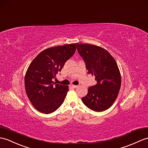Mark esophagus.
<instances>
[{
  "instance_id": "34e87169",
  "label": "esophagus",
  "mask_w": 148,
  "mask_h": 148,
  "mask_svg": "<svg viewBox=\"0 0 148 148\" xmlns=\"http://www.w3.org/2000/svg\"><path fill=\"white\" fill-rule=\"evenodd\" d=\"M71 88H77V85H71Z\"/></svg>"
}]
</instances>
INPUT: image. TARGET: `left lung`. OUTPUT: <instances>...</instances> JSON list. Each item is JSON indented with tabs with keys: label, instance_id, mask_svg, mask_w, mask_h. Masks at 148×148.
Segmentation results:
<instances>
[{
	"label": "left lung",
	"instance_id": "1",
	"mask_svg": "<svg viewBox=\"0 0 148 148\" xmlns=\"http://www.w3.org/2000/svg\"><path fill=\"white\" fill-rule=\"evenodd\" d=\"M76 45L88 74L95 75L97 82L89 87L82 101L92 110L105 111L112 105L121 88V76L117 64L108 51L101 47L87 43Z\"/></svg>",
	"mask_w": 148,
	"mask_h": 148
}]
</instances>
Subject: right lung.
Segmentation results:
<instances>
[{
	"label": "right lung",
	"mask_w": 148,
	"mask_h": 148,
	"mask_svg": "<svg viewBox=\"0 0 148 148\" xmlns=\"http://www.w3.org/2000/svg\"><path fill=\"white\" fill-rule=\"evenodd\" d=\"M75 50V43L49 48L40 52L30 64L25 75V89L37 110L48 114L63 103L68 86L56 84L53 79Z\"/></svg>",
	"instance_id": "add662e5"
}]
</instances>
